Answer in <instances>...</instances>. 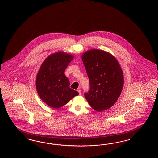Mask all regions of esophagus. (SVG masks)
Listing matches in <instances>:
<instances>
[{
	"label": "esophagus",
	"mask_w": 158,
	"mask_h": 158,
	"mask_svg": "<svg viewBox=\"0 0 158 158\" xmlns=\"http://www.w3.org/2000/svg\"><path fill=\"white\" fill-rule=\"evenodd\" d=\"M77 91L79 92V95L81 96V90L80 89H78V90H77Z\"/></svg>",
	"instance_id": "obj_1"
}]
</instances>
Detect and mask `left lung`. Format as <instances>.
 Masks as SVG:
<instances>
[{"label":"left lung","instance_id":"8db88e82","mask_svg":"<svg viewBox=\"0 0 158 158\" xmlns=\"http://www.w3.org/2000/svg\"><path fill=\"white\" fill-rule=\"evenodd\" d=\"M81 58L90 81V90L85 93L88 103L98 112L110 108L119 97L124 83L118 60L110 53L98 49L83 53Z\"/></svg>","mask_w":158,"mask_h":158}]
</instances>
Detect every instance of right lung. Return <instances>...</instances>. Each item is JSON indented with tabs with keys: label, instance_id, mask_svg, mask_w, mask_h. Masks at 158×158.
<instances>
[{
	"label": "right lung",
	"instance_id": "right-lung-1",
	"mask_svg": "<svg viewBox=\"0 0 158 158\" xmlns=\"http://www.w3.org/2000/svg\"><path fill=\"white\" fill-rule=\"evenodd\" d=\"M73 58L65 53L58 52L49 56L43 61L36 79L39 96L47 105L60 108L79 93L69 87V81L65 70Z\"/></svg>",
	"mask_w": 158,
	"mask_h": 158
}]
</instances>
